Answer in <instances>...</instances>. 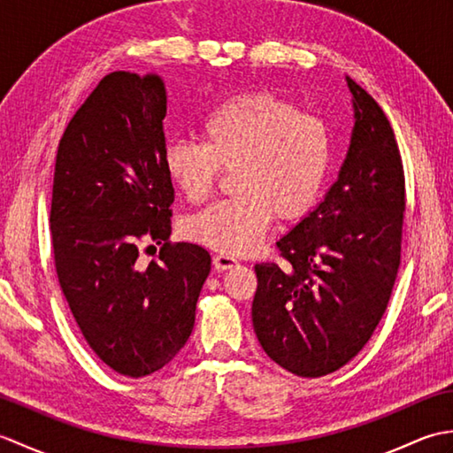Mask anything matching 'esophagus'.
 Listing matches in <instances>:
<instances>
[{
	"instance_id": "1",
	"label": "esophagus",
	"mask_w": 453,
	"mask_h": 453,
	"mask_svg": "<svg viewBox=\"0 0 453 453\" xmlns=\"http://www.w3.org/2000/svg\"><path fill=\"white\" fill-rule=\"evenodd\" d=\"M214 268L218 273H224V271H229V268H234V266H237V258H234V257H229V255H216L214 257Z\"/></svg>"
}]
</instances>
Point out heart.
<instances>
[{
    "instance_id": "1",
    "label": "heart",
    "mask_w": 453,
    "mask_h": 453,
    "mask_svg": "<svg viewBox=\"0 0 453 453\" xmlns=\"http://www.w3.org/2000/svg\"><path fill=\"white\" fill-rule=\"evenodd\" d=\"M200 134L202 143L175 140L165 148L167 175L188 202H202L218 169H234L237 195L188 218L192 242L221 255L253 253L273 216L300 219L319 198L331 169V134L292 103L265 91L235 95L206 114Z\"/></svg>"
}]
</instances>
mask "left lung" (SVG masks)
<instances>
[{
    "label": "left lung",
    "instance_id": "8db88e82",
    "mask_svg": "<svg viewBox=\"0 0 453 453\" xmlns=\"http://www.w3.org/2000/svg\"><path fill=\"white\" fill-rule=\"evenodd\" d=\"M354 127L325 198L255 265L253 326L268 358L300 378L352 360L386 313L401 265L405 175L386 114L346 75Z\"/></svg>",
    "mask_w": 453,
    "mask_h": 453
}]
</instances>
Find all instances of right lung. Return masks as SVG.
Returning <instances> with one entry per match:
<instances>
[{
  "label": "right lung",
  "mask_w": 453,
  "mask_h": 453,
  "mask_svg": "<svg viewBox=\"0 0 453 453\" xmlns=\"http://www.w3.org/2000/svg\"><path fill=\"white\" fill-rule=\"evenodd\" d=\"M165 114L157 73L112 72L56 153L58 280L93 352L128 378L161 370L185 346L211 263L200 245L167 243L175 190L163 163ZM142 236L164 243L157 262L139 261Z\"/></svg>",
  "instance_id": "1"
}]
</instances>
